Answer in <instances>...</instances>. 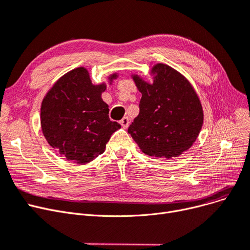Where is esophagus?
Masks as SVG:
<instances>
[{
    "label": "esophagus",
    "mask_w": 250,
    "mask_h": 250,
    "mask_svg": "<svg viewBox=\"0 0 250 250\" xmlns=\"http://www.w3.org/2000/svg\"><path fill=\"white\" fill-rule=\"evenodd\" d=\"M119 124L122 125V126H123L124 128H126V127L129 125V119H128L127 117H124Z\"/></svg>",
    "instance_id": "1"
}]
</instances>
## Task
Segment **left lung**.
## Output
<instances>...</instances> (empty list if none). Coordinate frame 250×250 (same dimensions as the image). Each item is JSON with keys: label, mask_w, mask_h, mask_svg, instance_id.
I'll use <instances>...</instances> for the list:
<instances>
[{"label": "left lung", "mask_w": 250, "mask_h": 250, "mask_svg": "<svg viewBox=\"0 0 250 250\" xmlns=\"http://www.w3.org/2000/svg\"><path fill=\"white\" fill-rule=\"evenodd\" d=\"M151 72L155 75L152 84L138 75L133 78L142 98L127 133L145 154L169 159L197 139L203 124L202 106L191 83L177 70L159 63Z\"/></svg>", "instance_id": "8db88e82"}]
</instances>
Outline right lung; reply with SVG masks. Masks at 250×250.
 I'll list each match as a JSON object with an SVG mask.
<instances>
[{"label": "right lung", "instance_id": "add662e5", "mask_svg": "<svg viewBox=\"0 0 250 250\" xmlns=\"http://www.w3.org/2000/svg\"><path fill=\"white\" fill-rule=\"evenodd\" d=\"M112 74L110 80L115 79ZM104 83L94 85L85 68H75L60 78L42 100L41 125L52 148L69 161L88 164L102 154L121 125L111 122L101 94Z\"/></svg>", "mask_w": 250, "mask_h": 250}]
</instances>
